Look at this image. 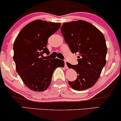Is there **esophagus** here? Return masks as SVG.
<instances>
[{
	"instance_id": "esophagus-1",
	"label": "esophagus",
	"mask_w": 121,
	"mask_h": 121,
	"mask_svg": "<svg viewBox=\"0 0 121 121\" xmlns=\"http://www.w3.org/2000/svg\"><path fill=\"white\" fill-rule=\"evenodd\" d=\"M65 67L66 69H68V66L67 65V61H65Z\"/></svg>"
}]
</instances>
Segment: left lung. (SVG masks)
I'll list each match as a JSON object with an SVG mask.
<instances>
[{
	"label": "left lung",
	"instance_id": "1",
	"mask_svg": "<svg viewBox=\"0 0 121 121\" xmlns=\"http://www.w3.org/2000/svg\"><path fill=\"white\" fill-rule=\"evenodd\" d=\"M61 32L73 54L78 53V64L67 62L76 71L75 81L69 84L76 91H84L94 86L106 65L107 47L104 35L94 25L78 20L64 23Z\"/></svg>",
	"mask_w": 121,
	"mask_h": 121
}]
</instances>
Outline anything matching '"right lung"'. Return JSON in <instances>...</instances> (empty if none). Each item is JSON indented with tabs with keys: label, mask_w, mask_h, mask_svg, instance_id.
<instances>
[{
	"label": "right lung",
	"mask_w": 121,
	"mask_h": 121,
	"mask_svg": "<svg viewBox=\"0 0 121 121\" xmlns=\"http://www.w3.org/2000/svg\"><path fill=\"white\" fill-rule=\"evenodd\" d=\"M60 23L35 20L22 29L13 44V60L16 70L29 89L42 91L50 86L54 71L64 67L58 59H44L49 54L48 39L60 28Z\"/></svg>",
	"instance_id": "1"
}]
</instances>
